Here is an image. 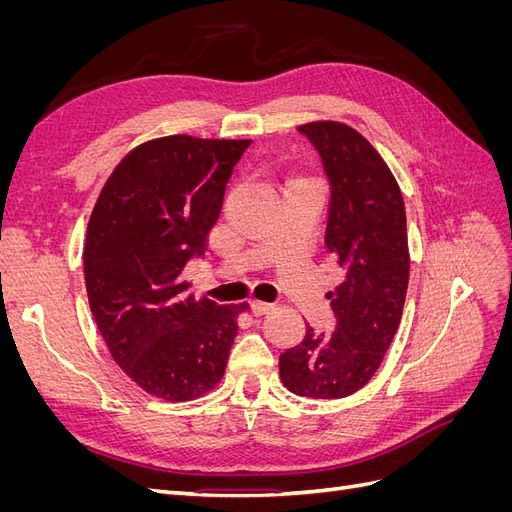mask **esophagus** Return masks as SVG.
Masks as SVG:
<instances>
[{"mask_svg": "<svg viewBox=\"0 0 512 512\" xmlns=\"http://www.w3.org/2000/svg\"><path fill=\"white\" fill-rule=\"evenodd\" d=\"M273 309V305H269V303H262V301H252L250 303V312L254 314V316H265V314H269Z\"/></svg>", "mask_w": 512, "mask_h": 512, "instance_id": "1", "label": "esophagus"}]
</instances>
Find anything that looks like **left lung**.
Segmentation results:
<instances>
[{"mask_svg": "<svg viewBox=\"0 0 512 512\" xmlns=\"http://www.w3.org/2000/svg\"><path fill=\"white\" fill-rule=\"evenodd\" d=\"M318 149L331 183L324 250L344 271L329 292L335 331L312 327L280 354V376L294 395L342 399L376 374L397 333L408 292L406 207L380 153L342 121L299 126Z\"/></svg>", "mask_w": 512, "mask_h": 512, "instance_id": "1", "label": "left lung"}]
</instances>
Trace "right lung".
<instances>
[{
  "instance_id": "add662e5",
  "label": "right lung",
  "mask_w": 512,
  "mask_h": 512,
  "mask_svg": "<svg viewBox=\"0 0 512 512\" xmlns=\"http://www.w3.org/2000/svg\"><path fill=\"white\" fill-rule=\"evenodd\" d=\"M252 141L173 134L134 147L106 179L85 241L89 307L113 361L153 397L190 401L224 376L237 316L185 294L232 168Z\"/></svg>"
}]
</instances>
